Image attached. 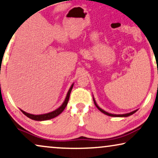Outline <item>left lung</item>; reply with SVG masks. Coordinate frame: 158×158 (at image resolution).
I'll return each mask as SVG.
<instances>
[{"instance_id": "1", "label": "left lung", "mask_w": 158, "mask_h": 158, "mask_svg": "<svg viewBox=\"0 0 158 158\" xmlns=\"http://www.w3.org/2000/svg\"><path fill=\"white\" fill-rule=\"evenodd\" d=\"M93 101H94V105H95V106L97 107V108H98V109L99 110L101 111V112H102V113H103L104 114H106V115H109V116H112V117H128V116H129V115L134 114V113H136V111H137V110H135L132 111V112H131V113H125V114H119V115L112 114V113H108V112H106V111H105L104 110H102V108H100V107H99V106H98V104H97L96 101H95V100H94V98H93Z\"/></svg>"}]
</instances>
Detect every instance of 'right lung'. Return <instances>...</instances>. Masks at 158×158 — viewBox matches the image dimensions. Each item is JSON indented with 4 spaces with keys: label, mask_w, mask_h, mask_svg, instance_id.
I'll use <instances>...</instances> for the list:
<instances>
[{
    "label": "right lung",
    "mask_w": 158,
    "mask_h": 158,
    "mask_svg": "<svg viewBox=\"0 0 158 158\" xmlns=\"http://www.w3.org/2000/svg\"><path fill=\"white\" fill-rule=\"evenodd\" d=\"M73 84L71 85L70 89H69L68 93H67V94H66V98H65V100L64 101V102H63V104L59 107V108L56 109V110L52 111V112L45 113V114H41V115H33V114H30V113H26L25 111L21 110V109L20 110L25 115H27V116L29 118L35 120V121H46V120L53 118L58 116V115H60V113L64 111L65 108L66 107L67 104H68L69 97H70V94H71V89H72V88H73Z\"/></svg>",
    "instance_id": "right-lung-1"
}]
</instances>
